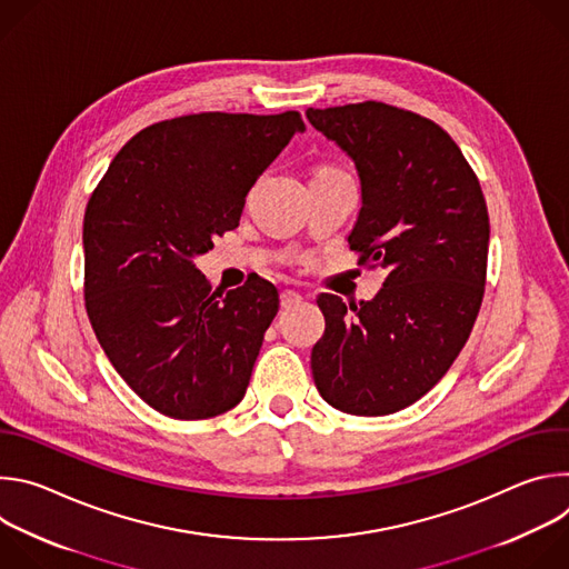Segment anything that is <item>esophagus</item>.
Returning <instances> with one entry per match:
<instances>
[{
    "label": "esophagus",
    "mask_w": 569,
    "mask_h": 569,
    "mask_svg": "<svg viewBox=\"0 0 569 569\" xmlns=\"http://www.w3.org/2000/svg\"><path fill=\"white\" fill-rule=\"evenodd\" d=\"M301 301V295L297 292V290H283L281 292V306L283 308H292L295 303H299Z\"/></svg>",
    "instance_id": "obj_1"
}]
</instances>
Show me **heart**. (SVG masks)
I'll use <instances>...</instances> for the list:
<instances>
[{
	"label": "heart",
	"mask_w": 569,
	"mask_h": 569,
	"mask_svg": "<svg viewBox=\"0 0 569 569\" xmlns=\"http://www.w3.org/2000/svg\"><path fill=\"white\" fill-rule=\"evenodd\" d=\"M329 171H333V169H319L317 173H329Z\"/></svg>",
	"instance_id": "1"
}]
</instances>
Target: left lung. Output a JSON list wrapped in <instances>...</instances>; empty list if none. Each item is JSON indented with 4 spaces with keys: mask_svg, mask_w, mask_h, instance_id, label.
I'll use <instances>...</instances> for the list:
<instances>
[{
    "mask_svg": "<svg viewBox=\"0 0 569 569\" xmlns=\"http://www.w3.org/2000/svg\"><path fill=\"white\" fill-rule=\"evenodd\" d=\"M306 117L353 159L362 207L349 248L358 266L387 272L371 301L317 297L327 329L310 353L312 378L340 412L393 415L446 376L472 331L489 211L475 171L435 121L380 101Z\"/></svg>",
    "mask_w": 569,
    "mask_h": 569,
    "instance_id": "left-lung-1",
    "label": "left lung"
}]
</instances>
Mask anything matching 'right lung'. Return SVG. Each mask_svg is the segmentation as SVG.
Segmentation results:
<instances>
[{"instance_id":"add662e5","label":"right lung","mask_w":569,"mask_h":569,"mask_svg":"<svg viewBox=\"0 0 569 569\" xmlns=\"http://www.w3.org/2000/svg\"><path fill=\"white\" fill-rule=\"evenodd\" d=\"M301 130L295 110L167 119L137 132L94 189L88 317L117 373L159 415L211 419L246 396L279 292L261 277L213 292L193 259L238 227L250 189Z\"/></svg>"}]
</instances>
